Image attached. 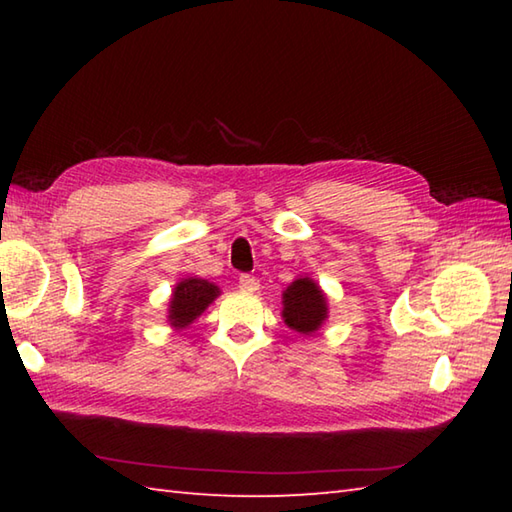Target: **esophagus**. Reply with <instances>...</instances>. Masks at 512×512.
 Returning a JSON list of instances; mask_svg holds the SVG:
<instances>
[{
	"label": "esophagus",
	"instance_id": "obj_1",
	"mask_svg": "<svg viewBox=\"0 0 512 512\" xmlns=\"http://www.w3.org/2000/svg\"><path fill=\"white\" fill-rule=\"evenodd\" d=\"M239 288L246 292H255L259 288V279L253 275H239Z\"/></svg>",
	"mask_w": 512,
	"mask_h": 512
}]
</instances>
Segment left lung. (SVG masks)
Listing matches in <instances>:
<instances>
[{
    "mask_svg": "<svg viewBox=\"0 0 512 512\" xmlns=\"http://www.w3.org/2000/svg\"><path fill=\"white\" fill-rule=\"evenodd\" d=\"M325 317H328V306L319 286L312 279L292 281L284 292V319L288 328L312 334L319 330Z\"/></svg>",
    "mask_w": 512,
    "mask_h": 512,
    "instance_id": "obj_1",
    "label": "left lung"
}]
</instances>
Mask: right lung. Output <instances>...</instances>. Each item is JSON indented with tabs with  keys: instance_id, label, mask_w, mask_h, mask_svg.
Returning <instances> with one entry per match:
<instances>
[{
	"instance_id": "1",
	"label": "right lung",
	"mask_w": 512,
	"mask_h": 512,
	"mask_svg": "<svg viewBox=\"0 0 512 512\" xmlns=\"http://www.w3.org/2000/svg\"><path fill=\"white\" fill-rule=\"evenodd\" d=\"M217 286L209 284L204 279H184L176 286L169 308V321L176 328H184V325L193 323L195 317H200V312L217 297Z\"/></svg>"
}]
</instances>
